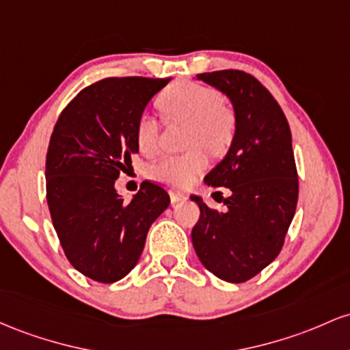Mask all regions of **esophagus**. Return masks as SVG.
<instances>
[{
	"instance_id": "esophagus-1",
	"label": "esophagus",
	"mask_w": 350,
	"mask_h": 350,
	"mask_svg": "<svg viewBox=\"0 0 350 350\" xmlns=\"http://www.w3.org/2000/svg\"><path fill=\"white\" fill-rule=\"evenodd\" d=\"M183 200H187V195L178 193V191H170V202L174 203V205L178 202H183Z\"/></svg>"
}]
</instances>
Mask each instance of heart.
<instances>
[{
  "label": "heart",
  "mask_w": 350,
  "mask_h": 350,
  "mask_svg": "<svg viewBox=\"0 0 350 350\" xmlns=\"http://www.w3.org/2000/svg\"><path fill=\"white\" fill-rule=\"evenodd\" d=\"M165 119L188 125V154L163 157L150 168L152 178L165 185L185 190L195 183L196 176L206 168L208 154L218 157L228 150L234 137V113L223 105L218 90L196 82H176L157 100ZM135 140L145 155L154 154L159 142V124L154 117H139L135 125Z\"/></svg>",
  "instance_id": "obj_1"
}]
</instances>
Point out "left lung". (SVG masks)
I'll return each mask as SVG.
<instances>
[{
  "label": "left lung",
  "instance_id": "8db88e82",
  "mask_svg": "<svg viewBox=\"0 0 350 350\" xmlns=\"http://www.w3.org/2000/svg\"><path fill=\"white\" fill-rule=\"evenodd\" d=\"M196 79L225 94L237 125L226 155L205 176L206 185L230 190L228 210L190 196L200 206L191 243L210 273L238 284L276 260L293 221L299 185L291 131L280 104L250 74L228 69Z\"/></svg>",
  "mask_w": 350,
  "mask_h": 350
}]
</instances>
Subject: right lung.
<instances>
[{"label":"right lung","instance_id":"right-lung-1","mask_svg":"<svg viewBox=\"0 0 350 350\" xmlns=\"http://www.w3.org/2000/svg\"><path fill=\"white\" fill-rule=\"evenodd\" d=\"M168 79L107 77L82 89L59 116L46 155V195L70 265L94 281L116 282L139 262L152 223L170 205L144 182L125 203L120 170L139 152L135 125Z\"/></svg>","mask_w":350,"mask_h":350}]
</instances>
